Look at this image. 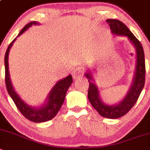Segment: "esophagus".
Segmentation results:
<instances>
[{
	"mask_svg": "<svg viewBox=\"0 0 150 150\" xmlns=\"http://www.w3.org/2000/svg\"><path fill=\"white\" fill-rule=\"evenodd\" d=\"M82 75V71L80 67H76V68H75L72 72V76L74 79L80 77Z\"/></svg>",
	"mask_w": 150,
	"mask_h": 150,
	"instance_id": "34e87169",
	"label": "esophagus"
}]
</instances>
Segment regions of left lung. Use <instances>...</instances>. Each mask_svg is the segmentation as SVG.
I'll return each mask as SVG.
<instances>
[{"label":"left lung","mask_w":150,"mask_h":150,"mask_svg":"<svg viewBox=\"0 0 150 150\" xmlns=\"http://www.w3.org/2000/svg\"><path fill=\"white\" fill-rule=\"evenodd\" d=\"M106 22L109 25L112 33L115 35L127 36L130 42L134 45L137 54L135 72L134 74L132 83L130 86L129 90L127 92L124 98L116 105H108L103 102L100 97L98 88L93 82L91 72L85 74L89 82V88L88 91V97L92 106L97 111L102 117L110 119H116L128 113L137 102L145 84V58L142 45L138 40L129 28L119 20L107 19Z\"/></svg>","instance_id":"1"}]
</instances>
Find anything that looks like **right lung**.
<instances>
[{"mask_svg":"<svg viewBox=\"0 0 150 150\" xmlns=\"http://www.w3.org/2000/svg\"><path fill=\"white\" fill-rule=\"evenodd\" d=\"M38 24L37 21H31L27 24L24 28L21 30V32L18 35L17 37L21 35L24 31L27 30L29 27L32 25ZM16 38L9 44L6 50L5 57H4V64H5V82L7 91L12 100L14 101L16 107L20 111L21 113L24 115L27 119L34 123H42L51 120L57 115L59 109L61 108L64 98H65L66 93L68 88L71 86L73 82V78L71 75H68L67 77L61 79L56 82V84L53 86V88L50 91V94L47 99L46 103L44 104L40 108H34V107L29 106L21 99L15 91L14 88L12 87V82L10 80L9 72V64H8V56H9V50L12 46Z\"/></svg>","mask_w":150,"mask_h":150,"instance_id":"obj_1","label":"right lung"}]
</instances>
